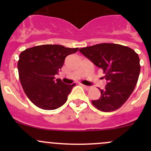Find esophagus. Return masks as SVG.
Listing matches in <instances>:
<instances>
[{
    "label": "esophagus",
    "instance_id": "34e87169",
    "mask_svg": "<svg viewBox=\"0 0 151 151\" xmlns=\"http://www.w3.org/2000/svg\"><path fill=\"white\" fill-rule=\"evenodd\" d=\"M82 86H83V88H84L85 89H86V90H89V89H91V87H89V86H87V85H82Z\"/></svg>",
    "mask_w": 151,
    "mask_h": 151
}]
</instances>
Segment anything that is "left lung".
Segmentation results:
<instances>
[{
  "mask_svg": "<svg viewBox=\"0 0 151 151\" xmlns=\"http://www.w3.org/2000/svg\"><path fill=\"white\" fill-rule=\"evenodd\" d=\"M79 51L103 70L107 81L101 96L92 104L102 112L119 109L134 90L140 72L139 58L134 50L117 44L102 43Z\"/></svg>",
  "mask_w": 151,
  "mask_h": 151,
  "instance_id": "1",
  "label": "left lung"
}]
</instances>
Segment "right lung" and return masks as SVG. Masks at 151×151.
Wrapping results in <instances>:
<instances>
[{
  "mask_svg": "<svg viewBox=\"0 0 151 151\" xmlns=\"http://www.w3.org/2000/svg\"><path fill=\"white\" fill-rule=\"evenodd\" d=\"M79 48L58 45H39L26 49L19 56L17 63L20 83L33 104L41 109L52 110L66 103L75 83L64 84L55 80L67 55Z\"/></svg>",
  "mask_w": 151,
  "mask_h": 151,
  "instance_id": "obj_1",
  "label": "right lung"
}]
</instances>
